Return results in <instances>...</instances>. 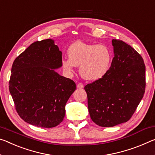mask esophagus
<instances>
[{
  "instance_id": "esophagus-1",
  "label": "esophagus",
  "mask_w": 155,
  "mask_h": 155,
  "mask_svg": "<svg viewBox=\"0 0 155 155\" xmlns=\"http://www.w3.org/2000/svg\"><path fill=\"white\" fill-rule=\"evenodd\" d=\"M77 87L80 88V89H82V88L83 87V84L82 83H78L77 84Z\"/></svg>"
}]
</instances>
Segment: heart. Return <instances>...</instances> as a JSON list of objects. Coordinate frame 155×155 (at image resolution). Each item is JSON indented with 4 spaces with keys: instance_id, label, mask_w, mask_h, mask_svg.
I'll return each mask as SVG.
<instances>
[{
    "instance_id": "1",
    "label": "heart",
    "mask_w": 155,
    "mask_h": 155,
    "mask_svg": "<svg viewBox=\"0 0 155 155\" xmlns=\"http://www.w3.org/2000/svg\"><path fill=\"white\" fill-rule=\"evenodd\" d=\"M68 58L61 61L63 68L69 74L80 66L81 75L86 80L95 81L107 72L112 61L111 51L107 46L77 41L68 50Z\"/></svg>"
}]
</instances>
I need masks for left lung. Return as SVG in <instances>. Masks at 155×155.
<instances>
[{"mask_svg": "<svg viewBox=\"0 0 155 155\" xmlns=\"http://www.w3.org/2000/svg\"><path fill=\"white\" fill-rule=\"evenodd\" d=\"M114 56L107 72L84 87L91 119L101 127L129 121L143 97L146 66L130 45L112 39Z\"/></svg>", "mask_w": 155, "mask_h": 155, "instance_id": "1", "label": "left lung"}]
</instances>
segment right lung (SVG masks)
<instances>
[{
	"label": "right lung",
	"mask_w": 155,
	"mask_h": 155,
	"mask_svg": "<svg viewBox=\"0 0 155 155\" xmlns=\"http://www.w3.org/2000/svg\"><path fill=\"white\" fill-rule=\"evenodd\" d=\"M61 61L51 39L33 43L14 60L9 89L17 113L28 124L50 128L64 119L66 103L77 87L54 71Z\"/></svg>",
	"instance_id": "1"
}]
</instances>
